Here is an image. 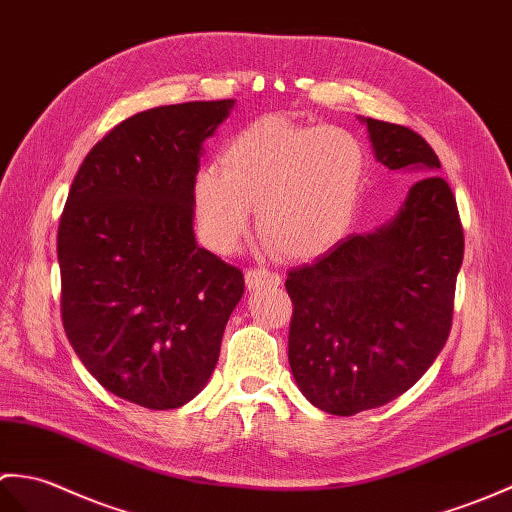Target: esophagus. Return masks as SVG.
I'll return each mask as SVG.
<instances>
[{
	"mask_svg": "<svg viewBox=\"0 0 512 512\" xmlns=\"http://www.w3.org/2000/svg\"><path fill=\"white\" fill-rule=\"evenodd\" d=\"M245 282H247V289H260V287H280L282 285V276L278 271H271V269H247L245 274Z\"/></svg>",
	"mask_w": 512,
	"mask_h": 512,
	"instance_id": "esophagus-1",
	"label": "esophagus"
}]
</instances>
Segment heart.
Listing matches in <instances>:
<instances>
[{
	"label": "heart",
	"mask_w": 512,
	"mask_h": 512,
	"mask_svg": "<svg viewBox=\"0 0 512 512\" xmlns=\"http://www.w3.org/2000/svg\"><path fill=\"white\" fill-rule=\"evenodd\" d=\"M217 168H203L192 206L203 241L232 254L256 210L258 232L289 258L333 249L355 225L368 181V153L342 127L260 118L223 146Z\"/></svg>",
	"instance_id": "heart-1"
}]
</instances>
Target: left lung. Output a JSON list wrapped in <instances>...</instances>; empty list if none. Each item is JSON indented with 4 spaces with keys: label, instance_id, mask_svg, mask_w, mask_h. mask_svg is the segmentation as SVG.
Returning <instances> with one entry per match:
<instances>
[{
    "label": "left lung",
    "instance_id": "obj_1",
    "mask_svg": "<svg viewBox=\"0 0 512 512\" xmlns=\"http://www.w3.org/2000/svg\"><path fill=\"white\" fill-rule=\"evenodd\" d=\"M366 122L374 157L420 177L394 217L291 269L289 366L320 410L381 407L423 377L445 346L464 234L434 149L401 124Z\"/></svg>",
    "mask_w": 512,
    "mask_h": 512
}]
</instances>
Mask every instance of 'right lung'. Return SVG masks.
I'll return each instance as SVG.
<instances>
[{"instance_id": "add662e5", "label": "right lung", "mask_w": 512, "mask_h": 512, "mask_svg": "<svg viewBox=\"0 0 512 512\" xmlns=\"http://www.w3.org/2000/svg\"><path fill=\"white\" fill-rule=\"evenodd\" d=\"M234 100L166 105L113 127L72 181L56 236L67 339L120 399L175 410L203 390L243 271L197 245L203 142Z\"/></svg>"}]
</instances>
